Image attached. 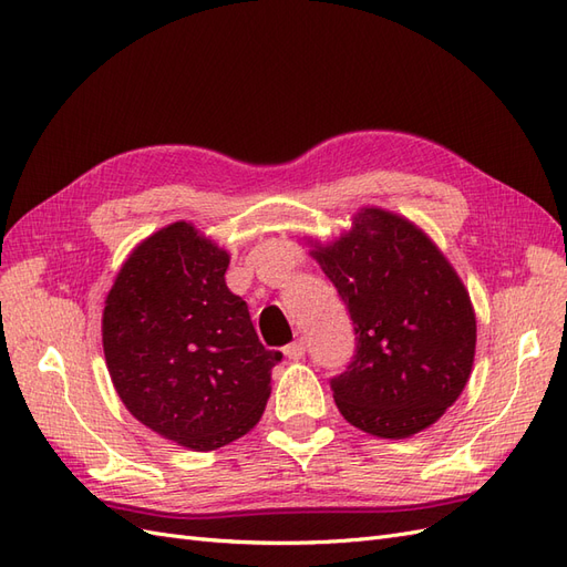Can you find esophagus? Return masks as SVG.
<instances>
[{
    "instance_id": "esophagus-1",
    "label": "esophagus",
    "mask_w": 567,
    "mask_h": 567,
    "mask_svg": "<svg viewBox=\"0 0 567 567\" xmlns=\"http://www.w3.org/2000/svg\"><path fill=\"white\" fill-rule=\"evenodd\" d=\"M282 353H285V359H289V361H301V359H303V353H306L303 339H297V342L287 344V347L282 349Z\"/></svg>"
}]
</instances>
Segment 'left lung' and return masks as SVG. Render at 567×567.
<instances>
[{
	"label": "left lung",
	"mask_w": 567,
	"mask_h": 567,
	"mask_svg": "<svg viewBox=\"0 0 567 567\" xmlns=\"http://www.w3.org/2000/svg\"><path fill=\"white\" fill-rule=\"evenodd\" d=\"M309 245L359 342L332 380L339 413L380 440L427 430L454 406L475 361V309L456 268L423 228L380 206H361L347 230Z\"/></svg>",
	"instance_id": "8db88e82"
}]
</instances>
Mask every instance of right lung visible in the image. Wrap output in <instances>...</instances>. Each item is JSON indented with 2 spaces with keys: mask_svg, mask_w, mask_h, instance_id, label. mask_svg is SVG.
<instances>
[{
  "mask_svg": "<svg viewBox=\"0 0 567 567\" xmlns=\"http://www.w3.org/2000/svg\"><path fill=\"white\" fill-rule=\"evenodd\" d=\"M230 251L189 220L127 254L102 313L113 386L142 425L214 451L261 420L280 351L258 342L249 309L225 285Z\"/></svg>",
  "mask_w": 567,
  "mask_h": 567,
  "instance_id": "add662e5",
  "label": "right lung"
}]
</instances>
